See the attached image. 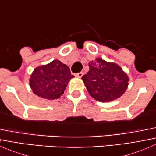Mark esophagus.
Here are the masks:
<instances>
[{
	"label": "esophagus",
	"mask_w": 156,
	"mask_h": 156,
	"mask_svg": "<svg viewBox=\"0 0 156 156\" xmlns=\"http://www.w3.org/2000/svg\"><path fill=\"white\" fill-rule=\"evenodd\" d=\"M75 76H76L77 78H81V77L83 76V72H78V73L75 74Z\"/></svg>",
	"instance_id": "esophagus-1"
}]
</instances>
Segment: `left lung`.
<instances>
[{"instance_id":"obj_1","label":"left lung","mask_w":156,"mask_h":156,"mask_svg":"<svg viewBox=\"0 0 156 156\" xmlns=\"http://www.w3.org/2000/svg\"><path fill=\"white\" fill-rule=\"evenodd\" d=\"M89 68L82 80L90 95L96 100L109 102L125 92L129 78L117 64L97 58L89 62Z\"/></svg>"}]
</instances>
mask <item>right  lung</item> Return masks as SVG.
Masks as SVG:
<instances>
[{
    "label": "right lung",
    "instance_id": "obj_1",
    "mask_svg": "<svg viewBox=\"0 0 156 156\" xmlns=\"http://www.w3.org/2000/svg\"><path fill=\"white\" fill-rule=\"evenodd\" d=\"M74 75L70 69L58 59L48 65L37 67L30 78V87L34 94L47 100H55L63 94Z\"/></svg>",
    "mask_w": 156,
    "mask_h": 156
}]
</instances>
